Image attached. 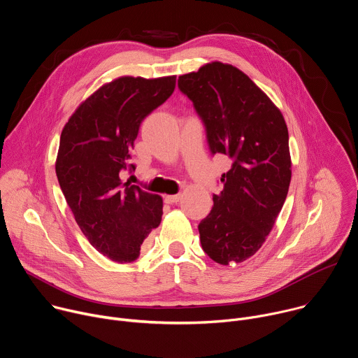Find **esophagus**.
<instances>
[{"mask_svg":"<svg viewBox=\"0 0 358 358\" xmlns=\"http://www.w3.org/2000/svg\"><path fill=\"white\" fill-rule=\"evenodd\" d=\"M181 198H182V195H181V194H176V195H166V196H164V201H166L167 203H177Z\"/></svg>","mask_w":358,"mask_h":358,"instance_id":"obj_1","label":"esophagus"}]
</instances>
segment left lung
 Listing matches in <instances>:
<instances>
[{
    "mask_svg": "<svg viewBox=\"0 0 358 358\" xmlns=\"http://www.w3.org/2000/svg\"><path fill=\"white\" fill-rule=\"evenodd\" d=\"M207 131L213 155L232 160L224 189L199 225L201 246L220 265L241 264L266 241L292 178L289 133L282 112L238 68L211 62L178 78Z\"/></svg>",
    "mask_w": 358,
    "mask_h": 358,
    "instance_id": "1",
    "label": "left lung"
}]
</instances>
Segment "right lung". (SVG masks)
Here are the masks:
<instances>
[{"label":"right lung","instance_id":"right-lung-1","mask_svg":"<svg viewBox=\"0 0 358 358\" xmlns=\"http://www.w3.org/2000/svg\"><path fill=\"white\" fill-rule=\"evenodd\" d=\"M176 76H120L100 86L65 124L57 177L68 206L90 245L109 259L130 264L157 228L163 198L130 182V151L141 122L171 96Z\"/></svg>","mask_w":358,"mask_h":358}]
</instances>
